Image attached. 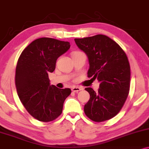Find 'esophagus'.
<instances>
[{"label": "esophagus", "mask_w": 149, "mask_h": 149, "mask_svg": "<svg viewBox=\"0 0 149 149\" xmlns=\"http://www.w3.org/2000/svg\"><path fill=\"white\" fill-rule=\"evenodd\" d=\"M81 88H80V87H76V86H73V87H71V90H72V92H80V90H81Z\"/></svg>", "instance_id": "obj_1"}]
</instances>
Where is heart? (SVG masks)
Masks as SVG:
<instances>
[{
	"label": "heart",
	"instance_id": "1",
	"mask_svg": "<svg viewBox=\"0 0 149 149\" xmlns=\"http://www.w3.org/2000/svg\"><path fill=\"white\" fill-rule=\"evenodd\" d=\"M78 53H82V52H80V51H75V52H73V53L72 55H75V54H78Z\"/></svg>",
	"mask_w": 149,
	"mask_h": 149
}]
</instances>
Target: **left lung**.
Here are the masks:
<instances>
[{
    "label": "left lung",
    "instance_id": "1",
    "mask_svg": "<svg viewBox=\"0 0 149 149\" xmlns=\"http://www.w3.org/2000/svg\"><path fill=\"white\" fill-rule=\"evenodd\" d=\"M74 40L88 57V77L100 82L98 92L91 87L85 88L90 98L84 107L85 113L96 122L112 119L128 97L130 80L128 57L119 44L105 35Z\"/></svg>",
    "mask_w": 149,
    "mask_h": 149
}]
</instances>
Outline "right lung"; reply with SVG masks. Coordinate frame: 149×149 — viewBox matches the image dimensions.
Here are the masks:
<instances>
[{"label":"right lung","instance_id":"1","mask_svg":"<svg viewBox=\"0 0 149 149\" xmlns=\"http://www.w3.org/2000/svg\"><path fill=\"white\" fill-rule=\"evenodd\" d=\"M70 46L68 42L42 37L30 43L19 57L15 76L18 96L29 114L39 121L48 122L58 117L71 94L69 88L51 85L48 78L57 58Z\"/></svg>","mask_w":149,"mask_h":149}]
</instances>
